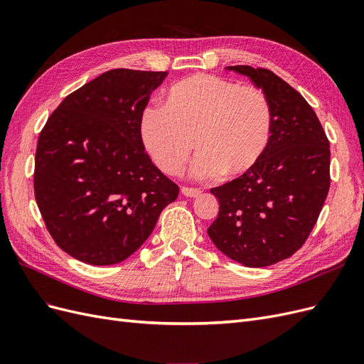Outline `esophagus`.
I'll list each match as a JSON object with an SVG mask.
<instances>
[{"mask_svg":"<svg viewBox=\"0 0 364 364\" xmlns=\"http://www.w3.org/2000/svg\"><path fill=\"white\" fill-rule=\"evenodd\" d=\"M181 191L186 197H197V196H200V193H202L199 188H191V186H182Z\"/></svg>","mask_w":364,"mask_h":364,"instance_id":"1","label":"esophagus"}]
</instances>
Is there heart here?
I'll return each mask as SVG.
<instances>
[{"label": "heart", "instance_id": "heart-1", "mask_svg": "<svg viewBox=\"0 0 364 364\" xmlns=\"http://www.w3.org/2000/svg\"><path fill=\"white\" fill-rule=\"evenodd\" d=\"M144 146L158 167L179 173L193 155L199 179L222 173L241 176L266 155L273 134L269 97L257 86L211 74H196L173 85L165 107H147L141 119Z\"/></svg>", "mask_w": 364, "mask_h": 364}]
</instances>
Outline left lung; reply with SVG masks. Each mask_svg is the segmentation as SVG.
Here are the masks:
<instances>
[{
	"label": "left lung",
	"mask_w": 364,
	"mask_h": 364,
	"mask_svg": "<svg viewBox=\"0 0 364 364\" xmlns=\"http://www.w3.org/2000/svg\"><path fill=\"white\" fill-rule=\"evenodd\" d=\"M269 97L273 134L266 155L250 171L211 188L218 215L208 235L226 257L266 267L299 250L329 191V141L313 107L266 68L235 65Z\"/></svg>",
	"instance_id": "obj_1"
}]
</instances>
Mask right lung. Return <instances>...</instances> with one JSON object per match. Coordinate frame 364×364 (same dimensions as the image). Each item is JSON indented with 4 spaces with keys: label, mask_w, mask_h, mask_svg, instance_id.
Returning <instances> with one entry per match:
<instances>
[{
    "label": "right lung",
    "mask_w": 364,
    "mask_h": 364,
    "mask_svg": "<svg viewBox=\"0 0 364 364\" xmlns=\"http://www.w3.org/2000/svg\"><path fill=\"white\" fill-rule=\"evenodd\" d=\"M167 71L117 68L65 97L41 130L35 197L51 238L73 258L111 266L151 234L179 196L144 150L141 119Z\"/></svg>",
    "instance_id": "1"
}]
</instances>
